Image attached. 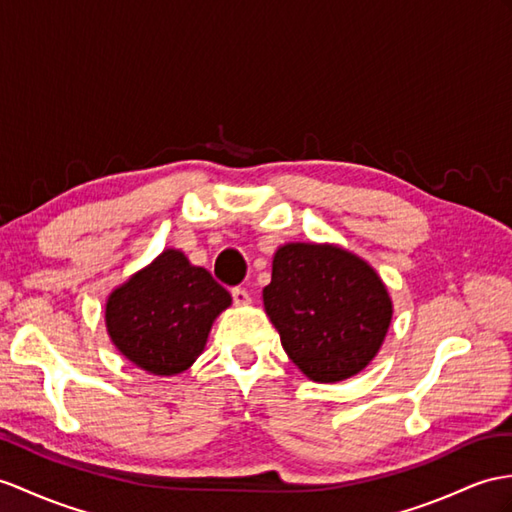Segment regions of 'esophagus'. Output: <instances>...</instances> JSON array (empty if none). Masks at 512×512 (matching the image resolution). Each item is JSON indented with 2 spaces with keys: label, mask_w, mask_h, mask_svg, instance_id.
<instances>
[{
  "label": "esophagus",
  "mask_w": 512,
  "mask_h": 512,
  "mask_svg": "<svg viewBox=\"0 0 512 512\" xmlns=\"http://www.w3.org/2000/svg\"><path fill=\"white\" fill-rule=\"evenodd\" d=\"M232 299H234L236 306H247L249 302H252V297H249V293L245 289H239V286H236V289H232Z\"/></svg>",
  "instance_id": "1"
}]
</instances>
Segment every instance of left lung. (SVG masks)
I'll list each match as a JSON object with an SVG mask.
<instances>
[{"instance_id":"1","label":"left lung","mask_w":512,"mask_h":512,"mask_svg":"<svg viewBox=\"0 0 512 512\" xmlns=\"http://www.w3.org/2000/svg\"><path fill=\"white\" fill-rule=\"evenodd\" d=\"M263 302L284 352L315 382H341L363 371L393 317L378 273L336 245H282Z\"/></svg>"}]
</instances>
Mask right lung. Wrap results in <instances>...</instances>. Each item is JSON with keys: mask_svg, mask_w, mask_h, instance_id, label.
Listing matches in <instances>:
<instances>
[{"mask_svg": "<svg viewBox=\"0 0 512 512\" xmlns=\"http://www.w3.org/2000/svg\"><path fill=\"white\" fill-rule=\"evenodd\" d=\"M230 293L178 249L117 286L106 302L110 341L130 363L154 376H176L204 352L208 332Z\"/></svg>", "mask_w": 512, "mask_h": 512, "instance_id": "add662e5", "label": "right lung"}]
</instances>
